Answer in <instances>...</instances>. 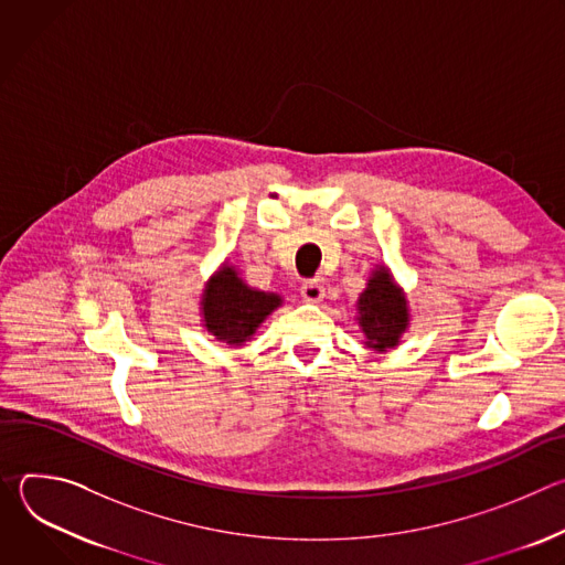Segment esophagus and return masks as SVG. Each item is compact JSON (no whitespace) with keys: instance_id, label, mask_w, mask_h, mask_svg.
<instances>
[{"instance_id":"1","label":"esophagus","mask_w":565,"mask_h":565,"mask_svg":"<svg viewBox=\"0 0 565 565\" xmlns=\"http://www.w3.org/2000/svg\"><path fill=\"white\" fill-rule=\"evenodd\" d=\"M301 297L306 301H321V297H324V286H321L317 279H308L301 284Z\"/></svg>"}]
</instances>
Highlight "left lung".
Returning a JSON list of instances; mask_svg holds the SVG:
<instances>
[{
	"mask_svg": "<svg viewBox=\"0 0 565 565\" xmlns=\"http://www.w3.org/2000/svg\"><path fill=\"white\" fill-rule=\"evenodd\" d=\"M360 324L366 335V344L375 351L393 349L407 329V306L399 288L393 286L391 275L382 268L369 279L360 301Z\"/></svg>",
	"mask_w": 565,
	"mask_h": 565,
	"instance_id": "8db88e82",
	"label": "left lung"
}]
</instances>
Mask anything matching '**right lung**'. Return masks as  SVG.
Instances as JSON below:
<instances>
[{
    "label": "right lung",
    "mask_w": 565,
    "mask_h": 565,
    "mask_svg": "<svg viewBox=\"0 0 565 565\" xmlns=\"http://www.w3.org/2000/svg\"><path fill=\"white\" fill-rule=\"evenodd\" d=\"M281 299L270 292L253 290L236 277L232 268H223L207 286L203 315L207 331L227 344H244L270 315Z\"/></svg>",
    "instance_id": "1"
}]
</instances>
